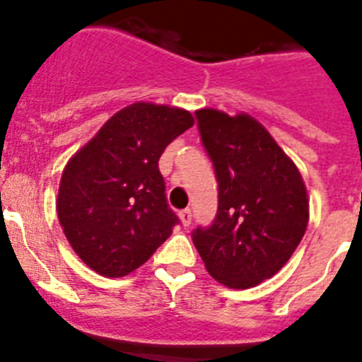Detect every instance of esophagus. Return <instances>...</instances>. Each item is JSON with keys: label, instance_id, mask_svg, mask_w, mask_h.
Segmentation results:
<instances>
[{"label": "esophagus", "instance_id": "obj_1", "mask_svg": "<svg viewBox=\"0 0 362 362\" xmlns=\"http://www.w3.org/2000/svg\"><path fill=\"white\" fill-rule=\"evenodd\" d=\"M179 218H181V224L183 226H188L192 222V210L190 208H185V210L179 211Z\"/></svg>", "mask_w": 362, "mask_h": 362}]
</instances>
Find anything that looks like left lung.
Here are the masks:
<instances>
[{"instance_id": "left-lung-1", "label": "left lung", "mask_w": 362, "mask_h": 362, "mask_svg": "<svg viewBox=\"0 0 362 362\" xmlns=\"http://www.w3.org/2000/svg\"><path fill=\"white\" fill-rule=\"evenodd\" d=\"M218 183L210 226L192 231L208 273L231 289H247L287 264L309 222L307 190L296 165L250 115L195 111Z\"/></svg>"}]
</instances>
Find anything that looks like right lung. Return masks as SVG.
<instances>
[{
  "label": "right lung",
  "instance_id": "1",
  "mask_svg": "<svg viewBox=\"0 0 362 362\" xmlns=\"http://www.w3.org/2000/svg\"><path fill=\"white\" fill-rule=\"evenodd\" d=\"M194 125L188 111L138 102L111 116L62 172L57 215L75 253L107 278L151 258L179 224L158 161Z\"/></svg>",
  "mask_w": 362,
  "mask_h": 362
}]
</instances>
